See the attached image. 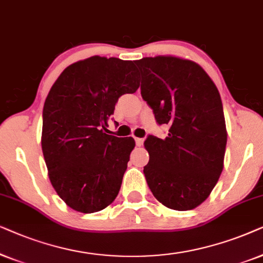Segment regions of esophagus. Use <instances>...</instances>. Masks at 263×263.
<instances>
[{"label":"esophagus","instance_id":"obj_1","mask_svg":"<svg viewBox=\"0 0 263 263\" xmlns=\"http://www.w3.org/2000/svg\"><path fill=\"white\" fill-rule=\"evenodd\" d=\"M135 141H136V144H137L138 146L143 145V143H144V139L143 138H135Z\"/></svg>","mask_w":263,"mask_h":263}]
</instances>
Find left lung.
<instances>
[{"label":"left lung","mask_w":263,"mask_h":263,"mask_svg":"<svg viewBox=\"0 0 263 263\" xmlns=\"http://www.w3.org/2000/svg\"><path fill=\"white\" fill-rule=\"evenodd\" d=\"M136 65L143 100L157 124L170 127L164 139H145L146 183L167 208L190 211L208 198L223 168L227 132L218 87L201 66L176 56L143 58Z\"/></svg>","instance_id":"8db88e82"}]
</instances>
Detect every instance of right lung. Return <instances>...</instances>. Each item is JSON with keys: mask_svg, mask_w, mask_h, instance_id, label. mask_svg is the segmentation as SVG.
<instances>
[{"mask_svg": "<svg viewBox=\"0 0 263 263\" xmlns=\"http://www.w3.org/2000/svg\"><path fill=\"white\" fill-rule=\"evenodd\" d=\"M138 87L134 62L96 55L69 65L49 91L42 150L52 187L74 211L100 212L118 196L136 143L107 135L108 120Z\"/></svg>", "mask_w": 263, "mask_h": 263, "instance_id": "1", "label": "right lung"}]
</instances>
